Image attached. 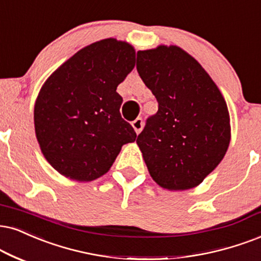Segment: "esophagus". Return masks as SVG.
Wrapping results in <instances>:
<instances>
[{"instance_id": "obj_1", "label": "esophagus", "mask_w": 261, "mask_h": 261, "mask_svg": "<svg viewBox=\"0 0 261 261\" xmlns=\"http://www.w3.org/2000/svg\"><path fill=\"white\" fill-rule=\"evenodd\" d=\"M131 125H133L134 130L136 131V134H140L142 127H143V120H142V118H137L136 120H134L133 123H131Z\"/></svg>"}]
</instances>
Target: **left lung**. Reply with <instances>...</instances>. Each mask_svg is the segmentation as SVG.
<instances>
[{"instance_id":"8db88e82","label":"left lung","mask_w":261,"mask_h":261,"mask_svg":"<svg viewBox=\"0 0 261 261\" xmlns=\"http://www.w3.org/2000/svg\"><path fill=\"white\" fill-rule=\"evenodd\" d=\"M136 67L159 103L136 140L149 174L167 190L197 187L223 160L231 138L222 92L177 45L137 51Z\"/></svg>"}]
</instances>
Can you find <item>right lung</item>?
I'll return each mask as SVG.
<instances>
[{
	"instance_id": "right-lung-1",
	"label": "right lung",
	"mask_w": 261,
	"mask_h": 261,
	"mask_svg": "<svg viewBox=\"0 0 261 261\" xmlns=\"http://www.w3.org/2000/svg\"><path fill=\"white\" fill-rule=\"evenodd\" d=\"M130 43H91L57 68L36 98L34 120L39 148L62 176L90 182L107 173L121 147L136 133L120 115L117 88L134 70Z\"/></svg>"
}]
</instances>
